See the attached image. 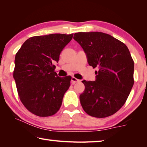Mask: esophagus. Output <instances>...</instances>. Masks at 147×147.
<instances>
[{
  "mask_svg": "<svg viewBox=\"0 0 147 147\" xmlns=\"http://www.w3.org/2000/svg\"><path fill=\"white\" fill-rule=\"evenodd\" d=\"M71 81L72 84H75L76 83L80 82V80H79L78 79L74 78V77H72V78H71Z\"/></svg>",
  "mask_w": 147,
  "mask_h": 147,
  "instance_id": "esophagus-1",
  "label": "esophagus"
}]
</instances>
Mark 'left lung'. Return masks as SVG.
Returning <instances> with one entry per match:
<instances>
[{
	"label": "left lung",
	"instance_id": "obj_1",
	"mask_svg": "<svg viewBox=\"0 0 147 147\" xmlns=\"http://www.w3.org/2000/svg\"><path fill=\"white\" fill-rule=\"evenodd\" d=\"M74 39L87 55L95 71L94 81H82L85 91L80 96L84 111L95 118H106L125 104L134 84V62L127 46L102 32L76 33Z\"/></svg>",
	"mask_w": 147,
	"mask_h": 147
}]
</instances>
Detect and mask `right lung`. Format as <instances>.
I'll use <instances>...</instances> for the list:
<instances>
[{
    "label": "right lung",
    "instance_id": "right-lung-1",
    "mask_svg": "<svg viewBox=\"0 0 147 147\" xmlns=\"http://www.w3.org/2000/svg\"><path fill=\"white\" fill-rule=\"evenodd\" d=\"M73 35L34 36L26 40L16 55L13 76L18 93L24 107L36 116H53L62 105L71 77L58 76L53 62H58Z\"/></svg>",
    "mask_w": 147,
    "mask_h": 147
}]
</instances>
